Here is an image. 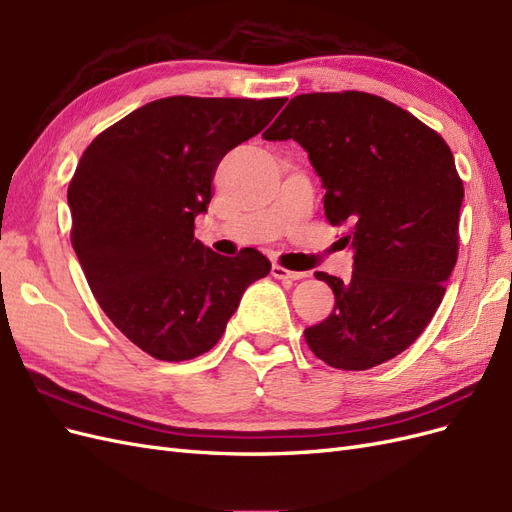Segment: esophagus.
Instances as JSON below:
<instances>
[{
    "label": "esophagus",
    "instance_id": "34e87169",
    "mask_svg": "<svg viewBox=\"0 0 512 512\" xmlns=\"http://www.w3.org/2000/svg\"><path fill=\"white\" fill-rule=\"evenodd\" d=\"M271 275L277 277V280H284V282H297V280H303V277H307V273H303V271H288L280 265H273Z\"/></svg>",
    "mask_w": 512,
    "mask_h": 512
}]
</instances>
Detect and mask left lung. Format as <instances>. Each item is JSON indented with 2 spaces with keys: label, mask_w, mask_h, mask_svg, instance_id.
I'll return each mask as SVG.
<instances>
[{
  "label": "left lung",
  "mask_w": 512,
  "mask_h": 512,
  "mask_svg": "<svg viewBox=\"0 0 512 512\" xmlns=\"http://www.w3.org/2000/svg\"><path fill=\"white\" fill-rule=\"evenodd\" d=\"M267 141H297L322 181L324 215L348 224L352 280L318 271L335 294L305 329L318 359L363 371L404 352L444 297L459 250L463 183L444 138L404 108L363 91L301 94Z\"/></svg>",
  "instance_id": "obj_1"
}]
</instances>
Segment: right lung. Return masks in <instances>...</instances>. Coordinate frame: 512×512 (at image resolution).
I'll list each match as a JSON object with an SVG mask.
<instances>
[{
  "label": "right lung",
  "instance_id": "1",
  "mask_svg": "<svg viewBox=\"0 0 512 512\" xmlns=\"http://www.w3.org/2000/svg\"><path fill=\"white\" fill-rule=\"evenodd\" d=\"M286 98L149 102L104 130L68 188L72 247L115 327L153 359L209 352L271 262L254 247L215 254L194 237L215 168L265 130Z\"/></svg>",
  "mask_w": 512,
  "mask_h": 512
}]
</instances>
